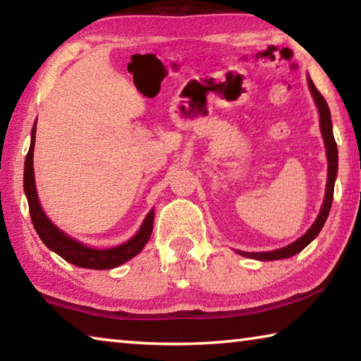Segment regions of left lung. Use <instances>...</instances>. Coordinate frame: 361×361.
I'll return each mask as SVG.
<instances>
[{
	"label": "left lung",
	"instance_id": "obj_1",
	"mask_svg": "<svg viewBox=\"0 0 361 361\" xmlns=\"http://www.w3.org/2000/svg\"><path fill=\"white\" fill-rule=\"evenodd\" d=\"M307 84L310 89V94H312L315 105L319 108V114H320V130L323 140H325V148H326V157H328V180H326V192H325V200H323V205L320 209L319 216L314 221V224L310 226V229L305 232L302 237H299L296 242L290 243L283 248L274 250V252H261V253H247V252H237L242 256H247V258H253V259H259V261H274V259H285L290 258V256H295L296 253L302 252V250L312 242L319 232L322 231L323 224H325L328 213L331 210V204H333V194H334V180L336 175H338V145H336V140L333 135V124H331V113H329L328 103L323 99V95L317 90L315 84L312 82V79L307 78Z\"/></svg>",
	"mask_w": 361,
	"mask_h": 361
}]
</instances>
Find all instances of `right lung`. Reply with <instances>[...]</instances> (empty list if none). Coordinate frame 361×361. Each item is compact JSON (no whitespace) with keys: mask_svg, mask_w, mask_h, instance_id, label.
<instances>
[{"mask_svg":"<svg viewBox=\"0 0 361 361\" xmlns=\"http://www.w3.org/2000/svg\"><path fill=\"white\" fill-rule=\"evenodd\" d=\"M35 138H36V124L32 129V143H30L28 154L25 157V170H23V189H25V195L30 207V216H32V223L35 226L36 232H38L39 239L44 242V245L56 252L59 256H62L65 261L71 262L78 267H87V269H113L126 261L132 259L142 252L143 247L148 243L151 232H152V223H154V210H151L146 215L142 228L138 229L135 235L130 240H127L122 245L99 250L90 248L84 243L71 239L60 231L51 219L46 216L42 212L38 194H36L35 186V172H33V149H35Z\"/></svg>","mask_w":361,"mask_h":361,"instance_id":"obj_1","label":"right lung"}]
</instances>
